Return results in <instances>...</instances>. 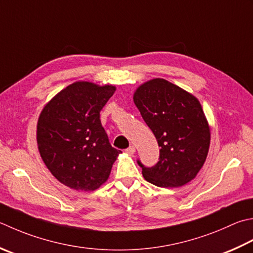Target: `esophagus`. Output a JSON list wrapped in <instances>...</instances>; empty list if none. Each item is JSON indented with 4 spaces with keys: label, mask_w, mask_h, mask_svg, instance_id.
Segmentation results:
<instances>
[{
    "label": "esophagus",
    "mask_w": 253,
    "mask_h": 253,
    "mask_svg": "<svg viewBox=\"0 0 253 253\" xmlns=\"http://www.w3.org/2000/svg\"><path fill=\"white\" fill-rule=\"evenodd\" d=\"M126 152L128 153V155H130V156H132V155H133V153H135V152H136V148H135V147H133V146H130L129 148H127V149H126Z\"/></svg>",
    "instance_id": "1"
}]
</instances>
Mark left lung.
Returning a JSON list of instances; mask_svg holds the SVG:
<instances>
[{
    "label": "left lung",
    "mask_w": 253,
    "mask_h": 253,
    "mask_svg": "<svg viewBox=\"0 0 253 253\" xmlns=\"http://www.w3.org/2000/svg\"><path fill=\"white\" fill-rule=\"evenodd\" d=\"M133 103L160 147L157 165L142 168L151 184L172 189L185 185L204 166L211 143V128L200 101L165 79L142 83Z\"/></svg>",
    "instance_id": "left-lung-1"
}]
</instances>
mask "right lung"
Returning <instances> with one entry per match:
<instances>
[{"instance_id": "obj_1", "label": "right lung", "mask_w": 253, "mask_h": 253, "mask_svg": "<svg viewBox=\"0 0 253 253\" xmlns=\"http://www.w3.org/2000/svg\"><path fill=\"white\" fill-rule=\"evenodd\" d=\"M116 91L112 84L77 81L57 93L39 115L37 145L44 165L63 185L95 191L122 152L111 146L100 112Z\"/></svg>"}]
</instances>
